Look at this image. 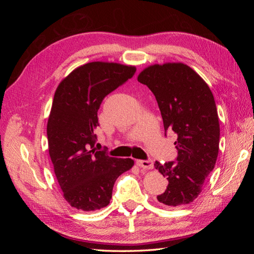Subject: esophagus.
I'll return each mask as SVG.
<instances>
[{
    "label": "esophagus",
    "instance_id": "esophagus-1",
    "mask_svg": "<svg viewBox=\"0 0 254 254\" xmlns=\"http://www.w3.org/2000/svg\"><path fill=\"white\" fill-rule=\"evenodd\" d=\"M136 165L141 168H144V170H151L153 167V162L151 160H137Z\"/></svg>",
    "mask_w": 254,
    "mask_h": 254
}]
</instances>
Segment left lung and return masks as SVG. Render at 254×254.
<instances>
[{
  "label": "left lung",
  "mask_w": 254,
  "mask_h": 254,
  "mask_svg": "<svg viewBox=\"0 0 254 254\" xmlns=\"http://www.w3.org/2000/svg\"><path fill=\"white\" fill-rule=\"evenodd\" d=\"M156 96L167 130L177 134L176 161L155 167L168 180L158 201L168 206L193 202L214 170L219 149V121L212 91L193 68L181 63L153 64L137 76Z\"/></svg>",
  "instance_id": "1"
}]
</instances>
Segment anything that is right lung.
<instances>
[{"mask_svg":"<svg viewBox=\"0 0 254 254\" xmlns=\"http://www.w3.org/2000/svg\"><path fill=\"white\" fill-rule=\"evenodd\" d=\"M135 66L94 61L59 83L48 121L49 152L56 178L71 206L95 211L110 203L114 182L134 164L94 148L103 99L131 78Z\"/></svg>","mask_w":254,"mask_h":254,"instance_id":"1","label":"right lung"}]
</instances>
